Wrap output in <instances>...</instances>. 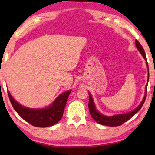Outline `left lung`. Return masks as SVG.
Segmentation results:
<instances>
[{"label": "left lung", "mask_w": 155, "mask_h": 155, "mask_svg": "<svg viewBox=\"0 0 155 155\" xmlns=\"http://www.w3.org/2000/svg\"><path fill=\"white\" fill-rule=\"evenodd\" d=\"M136 45L137 49L139 50L140 54H142V56L143 57V58H144L146 61H147L145 51L143 50L142 46L140 45V44L137 40H136ZM147 68H148V71H149V66H148V63H147ZM149 76H148L147 84V85H146V90H145L146 92H145V95H144V97H143V101H142V102L140 103V104L136 108V109H134L133 111L130 112H128V113L114 115V116H111V117L105 116V115L101 114L100 112L97 111V109H96L95 104H94L93 100H92V96L90 95V93H89V97H89V99H90V101H89L88 107H89V110H90V115H91L92 119H93V120H95L96 122H97L98 124H103V125L110 126V127L120 126L121 124L124 123L125 122H127V120H129L131 117L134 116L137 112L139 111L140 108H141L142 106H143V104H144V101L146 100V96H147V84H148V81H149Z\"/></svg>", "instance_id": "1"}]
</instances>
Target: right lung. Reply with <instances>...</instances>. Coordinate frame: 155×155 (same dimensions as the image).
Here are the masks:
<instances>
[{
    "label": "right lung",
    "instance_id": "1",
    "mask_svg": "<svg viewBox=\"0 0 155 155\" xmlns=\"http://www.w3.org/2000/svg\"><path fill=\"white\" fill-rule=\"evenodd\" d=\"M71 91V90H69L60 95L49 107L38 109L22 106L12 97L8 91V95L13 108L23 120L35 127H47L54 125L62 119L68 97Z\"/></svg>",
    "mask_w": 155,
    "mask_h": 155
}]
</instances>
